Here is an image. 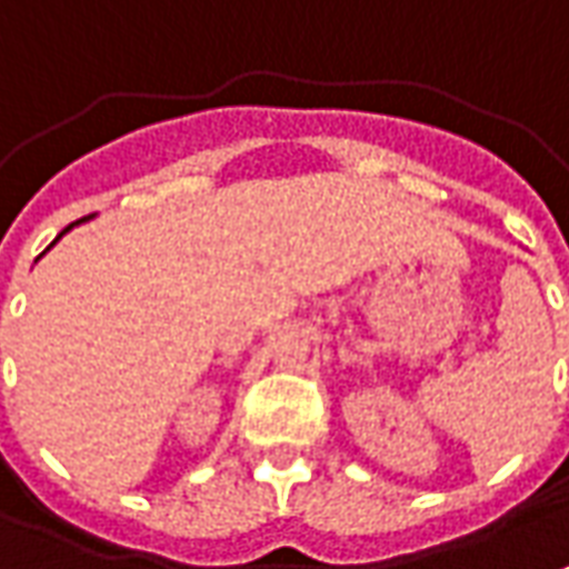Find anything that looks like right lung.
Listing matches in <instances>:
<instances>
[{"label":"right lung","mask_w":569,"mask_h":569,"mask_svg":"<svg viewBox=\"0 0 569 569\" xmlns=\"http://www.w3.org/2000/svg\"><path fill=\"white\" fill-rule=\"evenodd\" d=\"M89 218H91V216H89ZM89 218H79V221H73V224H67V228H63L61 233H58V240H61V237H63V233H67V230H73V228H77V224H82V221H89ZM58 240H54V243H58ZM54 243H51V246H54ZM51 246H49V249H51ZM49 249H46V252H49ZM46 252H42V256H46ZM42 256H39V258H42Z\"/></svg>","instance_id":"1"}]
</instances>
